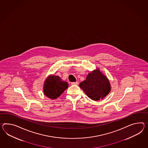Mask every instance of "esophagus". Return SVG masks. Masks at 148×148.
Masks as SVG:
<instances>
[{"instance_id":"obj_1","label":"esophagus","mask_w":148,"mask_h":148,"mask_svg":"<svg viewBox=\"0 0 148 148\" xmlns=\"http://www.w3.org/2000/svg\"><path fill=\"white\" fill-rule=\"evenodd\" d=\"M79 84L78 82H72L71 84L72 85H77Z\"/></svg>"}]
</instances>
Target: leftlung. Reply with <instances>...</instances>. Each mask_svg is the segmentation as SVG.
<instances>
[{"mask_svg": "<svg viewBox=\"0 0 148 148\" xmlns=\"http://www.w3.org/2000/svg\"><path fill=\"white\" fill-rule=\"evenodd\" d=\"M79 86L88 97L93 101L104 98L111 90L108 77L98 68L89 73L86 80L79 83Z\"/></svg>", "mask_w": 148, "mask_h": 148, "instance_id": "left-lung-1", "label": "left lung"}]
</instances>
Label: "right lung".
I'll return each mask as SVG.
<instances>
[{
	"mask_svg": "<svg viewBox=\"0 0 148 148\" xmlns=\"http://www.w3.org/2000/svg\"><path fill=\"white\" fill-rule=\"evenodd\" d=\"M69 87V83L57 75H50L44 82L43 92L47 97L56 99Z\"/></svg>",
	"mask_w": 148,
	"mask_h": 148,
	"instance_id": "add662e5",
	"label": "right lung"
}]
</instances>
